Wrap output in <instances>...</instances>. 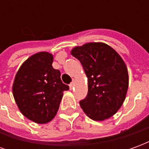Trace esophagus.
<instances>
[{
    "label": "esophagus",
    "instance_id": "34e87169",
    "mask_svg": "<svg viewBox=\"0 0 149 149\" xmlns=\"http://www.w3.org/2000/svg\"><path fill=\"white\" fill-rule=\"evenodd\" d=\"M74 84H75L74 81H72V82H71V84H69V88H70V89H72V88L74 87Z\"/></svg>",
    "mask_w": 149,
    "mask_h": 149
}]
</instances>
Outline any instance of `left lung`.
<instances>
[{"label": "left lung", "instance_id": "8db88e82", "mask_svg": "<svg viewBox=\"0 0 149 149\" xmlns=\"http://www.w3.org/2000/svg\"><path fill=\"white\" fill-rule=\"evenodd\" d=\"M81 61L88 77V94L80 105L94 120H104L117 112L124 103L128 88L125 61L112 47L91 42L72 49Z\"/></svg>", "mask_w": 149, "mask_h": 149}]
</instances>
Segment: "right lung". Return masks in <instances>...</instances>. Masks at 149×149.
Instances as JSON below:
<instances>
[{"mask_svg":"<svg viewBox=\"0 0 149 149\" xmlns=\"http://www.w3.org/2000/svg\"><path fill=\"white\" fill-rule=\"evenodd\" d=\"M52 62L53 56L48 52L31 56L20 67L13 85L19 110L37 124H46L55 117L64 91L69 89Z\"/></svg>","mask_w":149,"mask_h":149,"instance_id":"right-lung-1","label":"right lung"}]
</instances>
